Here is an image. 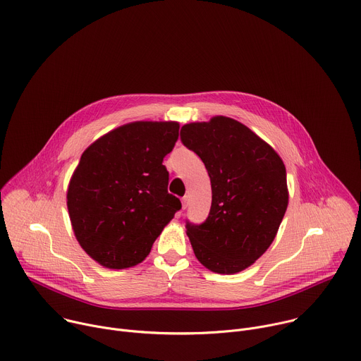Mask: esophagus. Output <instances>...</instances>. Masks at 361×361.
I'll return each mask as SVG.
<instances>
[{"mask_svg": "<svg viewBox=\"0 0 361 361\" xmlns=\"http://www.w3.org/2000/svg\"><path fill=\"white\" fill-rule=\"evenodd\" d=\"M181 209H183V210L187 209V197H183V198H181Z\"/></svg>", "mask_w": 361, "mask_h": 361, "instance_id": "esophagus-1", "label": "esophagus"}]
</instances>
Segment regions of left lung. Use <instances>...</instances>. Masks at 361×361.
<instances>
[{
    "instance_id": "left-lung-1",
    "label": "left lung",
    "mask_w": 361,
    "mask_h": 361,
    "mask_svg": "<svg viewBox=\"0 0 361 361\" xmlns=\"http://www.w3.org/2000/svg\"><path fill=\"white\" fill-rule=\"evenodd\" d=\"M181 141L202 160L213 192L207 220L185 226L194 254L213 273H240L267 251L283 221L284 163L270 144L224 116L183 126Z\"/></svg>"
}]
</instances>
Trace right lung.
Segmentation results:
<instances>
[{
	"label": "right lung",
	"instance_id": "add662e5",
	"mask_svg": "<svg viewBox=\"0 0 361 361\" xmlns=\"http://www.w3.org/2000/svg\"><path fill=\"white\" fill-rule=\"evenodd\" d=\"M177 121H134L95 140L80 159L67 207L81 248L102 267L145 260L181 202L169 194L163 160L178 140Z\"/></svg>",
	"mask_w": 361,
	"mask_h": 361
}]
</instances>
